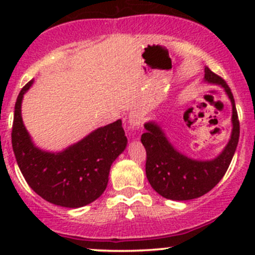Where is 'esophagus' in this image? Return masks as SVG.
I'll return each mask as SVG.
<instances>
[{"label":"esophagus","mask_w":255,"mask_h":255,"mask_svg":"<svg viewBox=\"0 0 255 255\" xmlns=\"http://www.w3.org/2000/svg\"><path fill=\"white\" fill-rule=\"evenodd\" d=\"M128 122H129L130 129H139L142 127V117L137 112L130 113L129 118H128Z\"/></svg>","instance_id":"1"}]
</instances>
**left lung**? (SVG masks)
Segmentation results:
<instances>
[{"instance_id": "obj_1", "label": "left lung", "mask_w": 255, "mask_h": 255, "mask_svg": "<svg viewBox=\"0 0 255 255\" xmlns=\"http://www.w3.org/2000/svg\"><path fill=\"white\" fill-rule=\"evenodd\" d=\"M205 80L220 85L232 102L233 129L222 153L212 160H195L176 150L158 125L148 122L142 140L146 151L145 174L149 184L163 197L176 201L192 200L207 194L227 171L239 139V120L232 91L227 82L205 68Z\"/></svg>"}]
</instances>
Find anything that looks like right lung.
Returning a JSON list of instances; mask_svg holds the SVG:
<instances>
[{
    "instance_id": "add662e5",
    "label": "right lung",
    "mask_w": 255,
    "mask_h": 255,
    "mask_svg": "<svg viewBox=\"0 0 255 255\" xmlns=\"http://www.w3.org/2000/svg\"><path fill=\"white\" fill-rule=\"evenodd\" d=\"M32 80L20 90L14 106L12 148L30 189L50 204L78 208L99 199L106 190L113 161L127 145L122 121L107 125L61 153L40 150L23 125L20 105Z\"/></svg>"
}]
</instances>
